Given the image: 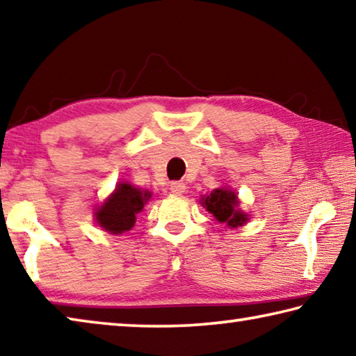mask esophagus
Returning <instances> with one entry per match:
<instances>
[{"instance_id": "1", "label": "esophagus", "mask_w": 356, "mask_h": 356, "mask_svg": "<svg viewBox=\"0 0 356 356\" xmlns=\"http://www.w3.org/2000/svg\"><path fill=\"white\" fill-rule=\"evenodd\" d=\"M170 190L174 193V195H182L186 190V185L184 182H171Z\"/></svg>"}]
</instances>
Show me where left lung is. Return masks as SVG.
Masks as SVG:
<instances>
[{"instance_id": "1", "label": "left lung", "mask_w": 356, "mask_h": 356, "mask_svg": "<svg viewBox=\"0 0 356 356\" xmlns=\"http://www.w3.org/2000/svg\"><path fill=\"white\" fill-rule=\"evenodd\" d=\"M204 207L212 213L220 222H226L227 226H242L248 220V215L240 212L237 209V195L231 190L218 188L210 193V196L204 197Z\"/></svg>"}]
</instances>
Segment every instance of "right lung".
I'll return each instance as SVG.
<instances>
[{
  "label": "right lung",
  "instance_id": "1",
  "mask_svg": "<svg viewBox=\"0 0 356 356\" xmlns=\"http://www.w3.org/2000/svg\"><path fill=\"white\" fill-rule=\"evenodd\" d=\"M149 197V191H141L130 184H119L104 206L95 212V220L111 234L130 231L135 225L136 213L141 212Z\"/></svg>",
  "mask_w": 356,
  "mask_h": 356
}]
</instances>
